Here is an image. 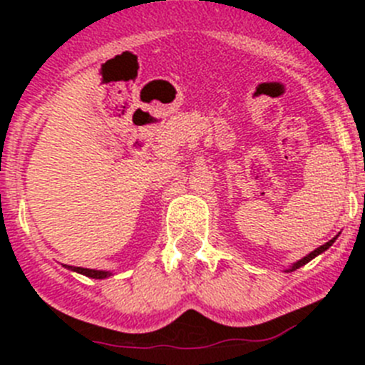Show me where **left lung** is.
Here are the masks:
<instances>
[{
    "label": "left lung",
    "instance_id": "left-lung-1",
    "mask_svg": "<svg viewBox=\"0 0 365 365\" xmlns=\"http://www.w3.org/2000/svg\"><path fill=\"white\" fill-rule=\"evenodd\" d=\"M337 237H339V235H337ZM337 237H334V238H332V240H329V242H327V244L319 245V247H318V249H314V251H312V252H309V254H307V256H304V257H302V259H298V261H297V263H293V264H292V267H289V268H286V270H284V272H293V270H297V268L304 267V264H305V263H309V261H311V259H314V257H316V256H319V254H322V252H325V251H327V249H329V247H330V245H332V244H334V242H336V240H337Z\"/></svg>",
    "mask_w": 365,
    "mask_h": 365
}]
</instances>
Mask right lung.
<instances>
[{"label":"right lung","instance_id":"add662e5","mask_svg":"<svg viewBox=\"0 0 365 365\" xmlns=\"http://www.w3.org/2000/svg\"><path fill=\"white\" fill-rule=\"evenodd\" d=\"M67 267V264H65ZM68 270L72 272H77V274H83L86 275V277H91V279H106V277H111V272L108 270H93V268H83V267H67Z\"/></svg>","mask_w":365,"mask_h":365}]
</instances>
